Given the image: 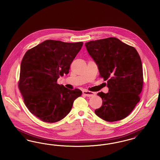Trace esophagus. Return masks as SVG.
<instances>
[{"instance_id": "esophagus-1", "label": "esophagus", "mask_w": 160, "mask_h": 160, "mask_svg": "<svg viewBox=\"0 0 160 160\" xmlns=\"http://www.w3.org/2000/svg\"><path fill=\"white\" fill-rule=\"evenodd\" d=\"M83 93L86 97H91L95 95V93L93 92L88 91H85V90L83 91Z\"/></svg>"}]
</instances>
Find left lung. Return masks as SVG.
Masks as SVG:
<instances>
[{
  "instance_id": "8db88e82",
  "label": "left lung",
  "mask_w": 160,
  "mask_h": 160,
  "mask_svg": "<svg viewBox=\"0 0 160 160\" xmlns=\"http://www.w3.org/2000/svg\"><path fill=\"white\" fill-rule=\"evenodd\" d=\"M85 46L108 88L107 93H98L102 105L95 113L108 122L122 120L140 101L143 83L140 57L134 47L116 38L91 41Z\"/></svg>"
}]
</instances>
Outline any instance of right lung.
Wrapping results in <instances>:
<instances>
[{"mask_svg":"<svg viewBox=\"0 0 160 160\" xmlns=\"http://www.w3.org/2000/svg\"><path fill=\"white\" fill-rule=\"evenodd\" d=\"M83 44L46 40L24 54L18 88L26 106L43 122L62 120L70 112L74 101L82 95L80 89L69 90L57 80L68 74Z\"/></svg>","mask_w":160,"mask_h":160,"instance_id":"1","label":"right lung"}]
</instances>
